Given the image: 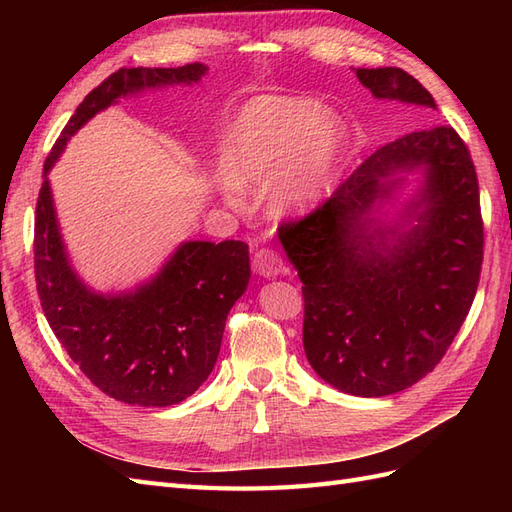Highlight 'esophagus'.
Listing matches in <instances>:
<instances>
[{"mask_svg": "<svg viewBox=\"0 0 512 512\" xmlns=\"http://www.w3.org/2000/svg\"><path fill=\"white\" fill-rule=\"evenodd\" d=\"M254 271L262 277H275L284 271V260L275 250L260 247V250L254 254Z\"/></svg>", "mask_w": 512, "mask_h": 512, "instance_id": "obj_1", "label": "esophagus"}]
</instances>
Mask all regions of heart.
<instances>
[{
    "instance_id": "heart-1",
    "label": "heart",
    "mask_w": 512,
    "mask_h": 512,
    "mask_svg": "<svg viewBox=\"0 0 512 512\" xmlns=\"http://www.w3.org/2000/svg\"><path fill=\"white\" fill-rule=\"evenodd\" d=\"M346 141L344 123L303 98H258L232 123L224 143L228 179L247 188L277 177L271 203L280 213L305 211L333 181Z\"/></svg>"
}]
</instances>
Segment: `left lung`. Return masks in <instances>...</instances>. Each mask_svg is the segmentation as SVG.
I'll return each mask as SVG.
<instances>
[{
    "label": "left lung",
    "mask_w": 512,
    "mask_h": 512,
    "mask_svg": "<svg viewBox=\"0 0 512 512\" xmlns=\"http://www.w3.org/2000/svg\"><path fill=\"white\" fill-rule=\"evenodd\" d=\"M374 98L436 111L429 91L401 68H356ZM424 183L397 231L370 218L401 172ZM303 282V348L335 389L384 397L408 389L446 354L466 320L483 265L476 168L451 126L386 143L299 222L280 228Z\"/></svg>",
    "instance_id": "8db88e82"
}]
</instances>
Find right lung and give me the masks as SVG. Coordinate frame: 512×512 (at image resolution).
Instances as JSON below:
<instances>
[{"label":"right lung","mask_w":512,"mask_h":512,"mask_svg":"<svg viewBox=\"0 0 512 512\" xmlns=\"http://www.w3.org/2000/svg\"><path fill=\"white\" fill-rule=\"evenodd\" d=\"M205 74L207 66L198 61L113 72L85 96L44 162L34 228L42 312L83 374L102 393L130 406H175L209 378L228 312L250 282V247L243 241H185L136 290L96 292L70 267L49 170L70 138L119 98L164 85H192Z\"/></svg>","instance_id":"add662e5"}]
</instances>
